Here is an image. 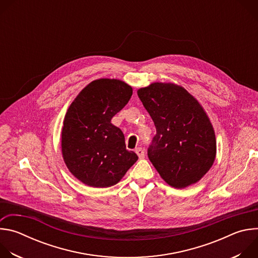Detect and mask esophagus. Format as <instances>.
I'll list each match as a JSON object with an SVG mask.
<instances>
[{"instance_id":"34e87169","label":"esophagus","mask_w":258,"mask_h":258,"mask_svg":"<svg viewBox=\"0 0 258 258\" xmlns=\"http://www.w3.org/2000/svg\"><path fill=\"white\" fill-rule=\"evenodd\" d=\"M135 151H136V153H137V155L139 156L140 159H143L145 157V151L142 148H137Z\"/></svg>"}]
</instances>
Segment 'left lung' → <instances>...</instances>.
<instances>
[{
  "label": "left lung",
  "instance_id": "8db88e82",
  "mask_svg": "<svg viewBox=\"0 0 258 258\" xmlns=\"http://www.w3.org/2000/svg\"><path fill=\"white\" fill-rule=\"evenodd\" d=\"M138 96L156 127L148 157L169 186L186 188L212 166L216 141L199 102L180 86L153 83Z\"/></svg>",
  "mask_w": 258,
  "mask_h": 258
}]
</instances>
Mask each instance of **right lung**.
Returning <instances> with one entry per match:
<instances>
[{
    "mask_svg": "<svg viewBox=\"0 0 258 258\" xmlns=\"http://www.w3.org/2000/svg\"><path fill=\"white\" fill-rule=\"evenodd\" d=\"M132 95L124 82L100 79L69 106L61 135L62 155L69 171L85 185L114 186L138 160L134 151L126 150L121 130L111 123Z\"/></svg>",
    "mask_w": 258,
    "mask_h": 258,
    "instance_id": "obj_1",
    "label": "right lung"
}]
</instances>
